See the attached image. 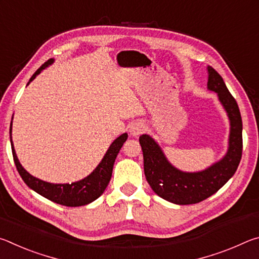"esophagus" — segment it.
<instances>
[{"instance_id": "34e87169", "label": "esophagus", "mask_w": 259, "mask_h": 259, "mask_svg": "<svg viewBox=\"0 0 259 259\" xmlns=\"http://www.w3.org/2000/svg\"><path fill=\"white\" fill-rule=\"evenodd\" d=\"M145 130H146V126L143 122H135V123L130 125L129 133L133 137H138V136L145 133Z\"/></svg>"}]
</instances>
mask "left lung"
<instances>
[{"instance_id": "1", "label": "left lung", "mask_w": 259, "mask_h": 259, "mask_svg": "<svg viewBox=\"0 0 259 259\" xmlns=\"http://www.w3.org/2000/svg\"><path fill=\"white\" fill-rule=\"evenodd\" d=\"M208 89L218 95L231 124L229 150L221 161L203 171L184 172L166 160L152 137L148 135L139 137L147 182L160 198L169 202L193 204L208 199L233 176L242 156V119L239 106L223 77L211 66H208Z\"/></svg>"}]
</instances>
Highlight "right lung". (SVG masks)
Masks as SVG:
<instances>
[{"label": "right lung", "instance_id": "add662e5", "mask_svg": "<svg viewBox=\"0 0 259 259\" xmlns=\"http://www.w3.org/2000/svg\"><path fill=\"white\" fill-rule=\"evenodd\" d=\"M52 63H54V59H49L46 61V63L33 74V76L29 78V82L27 84H29V83L43 71V69H46ZM11 128L12 122L10 126V142L12 148V155H14V161L17 166V170H18L20 177L23 178L26 185L29 188H32L33 191L38 193L40 195L45 196L48 200L52 201V202H56L61 205H66V207H80V205H85L88 203L93 202L96 199H98L99 196L103 194L105 188L107 187L109 181H111L114 162H115V159L117 154H119L121 147L123 146L124 142L126 138H128V134H123L114 140L107 150L106 154L104 155L103 160L100 161L97 168L84 179L72 184H52L43 182L41 179L32 176V175L28 174L23 168L18 157H17L14 144H12Z\"/></svg>", "mask_w": 259, "mask_h": 259}]
</instances>
